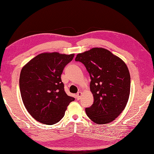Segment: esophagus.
Listing matches in <instances>:
<instances>
[{
  "label": "esophagus",
  "mask_w": 154,
  "mask_h": 154,
  "mask_svg": "<svg viewBox=\"0 0 154 154\" xmlns=\"http://www.w3.org/2000/svg\"><path fill=\"white\" fill-rule=\"evenodd\" d=\"M81 96H82V92H78L77 94H76V99L77 100H80Z\"/></svg>",
  "instance_id": "1"
}]
</instances>
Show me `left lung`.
Returning <instances> with one entry per match:
<instances>
[{"mask_svg": "<svg viewBox=\"0 0 154 154\" xmlns=\"http://www.w3.org/2000/svg\"><path fill=\"white\" fill-rule=\"evenodd\" d=\"M75 61L84 65L91 80L94 103L85 109L87 116L99 125L112 122L128 100L130 76L127 65L109 50L98 48L78 54Z\"/></svg>", "mask_w": 154, "mask_h": 154, "instance_id": "left-lung-1", "label": "left lung"}]
</instances>
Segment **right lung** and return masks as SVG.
I'll return each mask as SVG.
<instances>
[{"label": "right lung", "instance_id": "obj_1", "mask_svg": "<svg viewBox=\"0 0 154 154\" xmlns=\"http://www.w3.org/2000/svg\"><path fill=\"white\" fill-rule=\"evenodd\" d=\"M74 54L42 53L22 69L19 85L22 101L32 118L38 122L54 125L65 115L74 100L64 91L61 74Z\"/></svg>", "mask_w": 154, "mask_h": 154}]
</instances>
